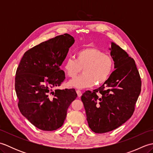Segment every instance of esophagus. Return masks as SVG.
Masks as SVG:
<instances>
[{"label": "esophagus", "mask_w": 153, "mask_h": 153, "mask_svg": "<svg viewBox=\"0 0 153 153\" xmlns=\"http://www.w3.org/2000/svg\"><path fill=\"white\" fill-rule=\"evenodd\" d=\"M76 93H77V96H78L79 97H80L82 95V91H79V90H77V91H76Z\"/></svg>", "instance_id": "34e87169"}]
</instances>
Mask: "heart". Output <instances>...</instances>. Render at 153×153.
<instances>
[{
	"mask_svg": "<svg viewBox=\"0 0 153 153\" xmlns=\"http://www.w3.org/2000/svg\"><path fill=\"white\" fill-rule=\"evenodd\" d=\"M83 68V75L69 82V85L79 89L101 85L108 79L114 69V60L109 54L95 47H86L77 51L75 60L68 58L63 68L67 76L76 77Z\"/></svg>",
	"mask_w": 153,
	"mask_h": 153,
	"instance_id": "heart-1",
	"label": "heart"
}]
</instances>
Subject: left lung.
<instances>
[{
  "label": "left lung",
  "instance_id": "1",
  "mask_svg": "<svg viewBox=\"0 0 153 153\" xmlns=\"http://www.w3.org/2000/svg\"><path fill=\"white\" fill-rule=\"evenodd\" d=\"M110 55L115 70L98 89L82 96L89 127L96 134L118 128L131 118L141 89V81L134 60L116 43Z\"/></svg>",
  "mask_w": 153,
  "mask_h": 153
}]
</instances>
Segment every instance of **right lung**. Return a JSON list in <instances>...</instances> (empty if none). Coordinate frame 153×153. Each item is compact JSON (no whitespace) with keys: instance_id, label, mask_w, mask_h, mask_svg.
<instances>
[{"instance_id":"right-lung-1","label":"right lung","mask_w":153,"mask_h":153,"mask_svg":"<svg viewBox=\"0 0 153 153\" xmlns=\"http://www.w3.org/2000/svg\"><path fill=\"white\" fill-rule=\"evenodd\" d=\"M74 42L68 33L44 41L25 52L16 70L15 89L19 111L41 130L60 128L68 107L77 97L74 89L52 90L65 79L60 66Z\"/></svg>"}]
</instances>
